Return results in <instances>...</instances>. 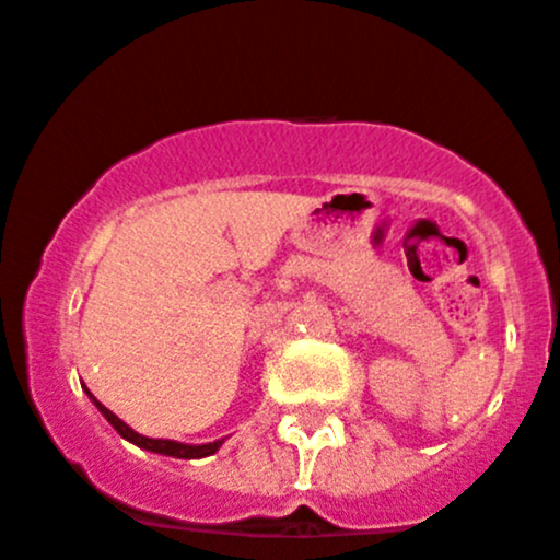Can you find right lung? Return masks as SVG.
I'll return each mask as SVG.
<instances>
[{
	"mask_svg": "<svg viewBox=\"0 0 560 560\" xmlns=\"http://www.w3.org/2000/svg\"><path fill=\"white\" fill-rule=\"evenodd\" d=\"M86 396H90V399L95 401V407L103 412V418H106L108 424H112L114 430H117L119 435L125 438V441H130V443H133V446L144 448V452L166 454V457H177V459H199V457H210V454H215L221 448V443H224V441H213V443H202V446H188V443L159 441V438H144V435H139V432L130 430V427L125 424L122 418L114 416V412L108 410V407H103L101 401H97L95 396L90 394V388H86Z\"/></svg>",
	"mask_w": 560,
	"mask_h": 560,
	"instance_id": "add662e5",
	"label": "right lung"
}]
</instances>
